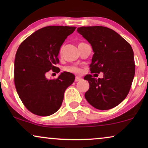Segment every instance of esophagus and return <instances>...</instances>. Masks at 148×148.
Segmentation results:
<instances>
[{"label":"esophagus","mask_w":148,"mask_h":148,"mask_svg":"<svg viewBox=\"0 0 148 148\" xmlns=\"http://www.w3.org/2000/svg\"><path fill=\"white\" fill-rule=\"evenodd\" d=\"M81 80H82V77H75V81L76 82H79V81H81Z\"/></svg>","instance_id":"1"}]
</instances>
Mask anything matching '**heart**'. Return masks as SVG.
<instances>
[{
  "mask_svg": "<svg viewBox=\"0 0 148 148\" xmlns=\"http://www.w3.org/2000/svg\"><path fill=\"white\" fill-rule=\"evenodd\" d=\"M64 69H65L66 71H67L73 72V73H77L79 71V69L78 67H77V66H67V67H66Z\"/></svg>",
  "mask_w": 148,
  "mask_h": 148,
  "instance_id": "obj_1",
  "label": "heart"
}]
</instances>
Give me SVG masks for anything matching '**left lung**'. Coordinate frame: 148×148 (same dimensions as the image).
<instances>
[{
	"label": "left lung",
	"mask_w": 148,
	"mask_h": 148,
	"mask_svg": "<svg viewBox=\"0 0 148 148\" xmlns=\"http://www.w3.org/2000/svg\"><path fill=\"white\" fill-rule=\"evenodd\" d=\"M77 31L92 46L91 73L103 78L85 76L90 88L85 94L89 104L98 110H109L126 98L135 75L134 54L130 44L118 33L103 26L78 27Z\"/></svg>",
	"instance_id": "left-lung-1"
}]
</instances>
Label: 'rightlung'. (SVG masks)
I'll return each instance as SVG.
<instances>
[{"mask_svg":"<svg viewBox=\"0 0 148 148\" xmlns=\"http://www.w3.org/2000/svg\"><path fill=\"white\" fill-rule=\"evenodd\" d=\"M69 26H47L37 30L20 44L16 52L14 82L25 106L38 116H50L62 105L64 93L75 80L69 72H62L56 79L46 73L58 69V53L68 36L75 29Z\"/></svg>","mask_w":148,"mask_h":148,"instance_id":"add662e5","label":"right lung"}]
</instances>
